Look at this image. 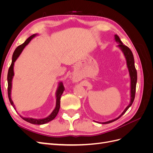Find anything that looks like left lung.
Instances as JSON below:
<instances>
[{
	"mask_svg": "<svg viewBox=\"0 0 153 153\" xmlns=\"http://www.w3.org/2000/svg\"><path fill=\"white\" fill-rule=\"evenodd\" d=\"M115 38V41H116L117 43H119L117 45V47H119L120 49L121 50L122 52H123L124 57L126 58V64H127V67L129 71V76H130V102H129V105L127 106V107L125 108V110L123 111V112L119 115V116L117 118H115V119L111 120V121H108L107 122H105V123H101V124H108L110 123H112L115 121H116L118 119L121 117L122 115L125 114V112H126L128 109L131 106L134 99H135V92H136V85H137V70L135 67V61H134V57H133V53L131 51V50L129 49L126 46H125L123 45L122 43V41L120 39L119 37L115 34L114 36Z\"/></svg>",
	"mask_w": 153,
	"mask_h": 153,
	"instance_id": "8db88e82",
	"label": "left lung"
}]
</instances>
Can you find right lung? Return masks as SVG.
Returning a JSON list of instances; mask_svg holds the SVG:
<instances>
[{
    "label": "right lung",
    "instance_id": "add662e5",
    "mask_svg": "<svg viewBox=\"0 0 153 153\" xmlns=\"http://www.w3.org/2000/svg\"><path fill=\"white\" fill-rule=\"evenodd\" d=\"M38 34H34L33 35L30 36L28 39H27V40L25 41V42L23 43L22 45L18 46V47L15 49V52H14L13 54V57H12V62L11 66L9 68L8 70V73H7V84H8V87H7V93H8V98L9 100H10V103L11 105L13 106V108L16 110L15 108V105H14L13 101L11 100V89H12V80L14 76V64H15V62L16 61V59L18 57L20 56V55L22 52L23 50L24 49V48L26 47V46L28 45L31 39H33L34 37L36 36H38ZM64 91V87L63 85L62 82H59L57 89L56 91V106H55V109L53 110V112L51 113L50 115H48V117L43 118V119H34V118H31V117H22V115H20V116L25 120V121L28 122L29 123L33 124H44L47 123L51 121H52L53 119H55V117L57 116V115L59 111L60 108V103H61V97L63 93V92Z\"/></svg>",
    "mask_w": 153,
    "mask_h": 153
}]
</instances>
